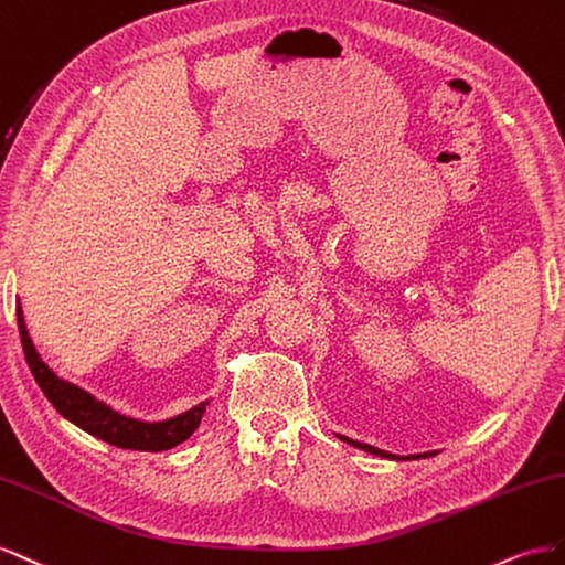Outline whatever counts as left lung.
<instances>
[{"mask_svg":"<svg viewBox=\"0 0 565 565\" xmlns=\"http://www.w3.org/2000/svg\"><path fill=\"white\" fill-rule=\"evenodd\" d=\"M338 435V433H335ZM338 438H341L343 443H348V445H352V447H358V449H364V452H369V455H376V457H383V459H409V457H399V455H391V452H385V449H379V447H374V445H366V443H360V440H352V438H348V435H338ZM426 455V452H424ZM424 455H416V459L418 457H424ZM412 459H414V455H412Z\"/></svg>","mask_w":565,"mask_h":565,"instance_id":"left-lung-1","label":"left lung"}]
</instances>
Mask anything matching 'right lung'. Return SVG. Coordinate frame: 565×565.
Masks as SVG:
<instances>
[{"label":"right lung","instance_id":"1","mask_svg":"<svg viewBox=\"0 0 565 565\" xmlns=\"http://www.w3.org/2000/svg\"><path fill=\"white\" fill-rule=\"evenodd\" d=\"M15 317H19V333L32 376H35L38 385L46 399L52 402L54 409L77 428H83L85 433L108 445L139 449V452H163V449H172L189 440L191 433L199 428L207 399L199 402L196 407L182 414L166 418V422H139V418L125 416L108 407L106 402L96 399L92 393L79 388V385L56 376L50 364L40 358L35 343H32L21 302L15 305Z\"/></svg>","mask_w":565,"mask_h":565}]
</instances>
